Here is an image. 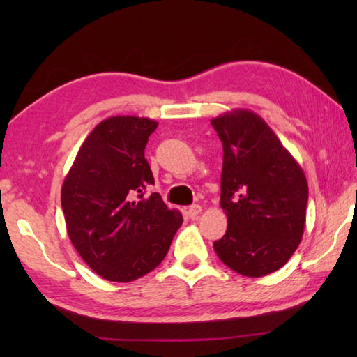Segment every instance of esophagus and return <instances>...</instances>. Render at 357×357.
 I'll use <instances>...</instances> for the list:
<instances>
[{"mask_svg": "<svg viewBox=\"0 0 357 357\" xmlns=\"http://www.w3.org/2000/svg\"><path fill=\"white\" fill-rule=\"evenodd\" d=\"M200 213H202L200 204H192V206H189V209H187V215H189L190 219H195Z\"/></svg>", "mask_w": 357, "mask_h": 357, "instance_id": "esophagus-1", "label": "esophagus"}]
</instances>
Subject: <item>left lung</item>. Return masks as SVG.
<instances>
[{
    "mask_svg": "<svg viewBox=\"0 0 357 357\" xmlns=\"http://www.w3.org/2000/svg\"><path fill=\"white\" fill-rule=\"evenodd\" d=\"M211 124L223 146L220 206L228 217L214 250L234 273L268 275L301 244L309 200L305 174L257 113L233 110Z\"/></svg>",
    "mask_w": 357,
    "mask_h": 357,
    "instance_id": "obj_1",
    "label": "left lung"
}]
</instances>
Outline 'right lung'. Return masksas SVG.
Returning a JSON list of instances; mask_svg holds the SVG:
<instances>
[{
    "instance_id": "obj_1",
    "label": "right lung",
    "mask_w": 357,
    "mask_h": 357,
    "mask_svg": "<svg viewBox=\"0 0 357 357\" xmlns=\"http://www.w3.org/2000/svg\"><path fill=\"white\" fill-rule=\"evenodd\" d=\"M155 121L104 119L78 149L61 189L68 234L78 255L102 279L132 282L157 268L183 223L159 193L144 159Z\"/></svg>"
}]
</instances>
